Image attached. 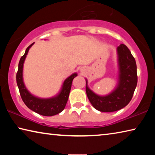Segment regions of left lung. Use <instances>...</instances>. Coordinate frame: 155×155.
<instances>
[{"instance_id":"8db88e82","label":"left lung","mask_w":155,"mask_h":155,"mask_svg":"<svg viewBox=\"0 0 155 155\" xmlns=\"http://www.w3.org/2000/svg\"><path fill=\"white\" fill-rule=\"evenodd\" d=\"M118 56L119 81L116 88L107 96H99L87 86L86 94L92 106L102 112H113L124 108L130 103L137 83V65L129 49L124 44L117 48Z\"/></svg>"}]
</instances>
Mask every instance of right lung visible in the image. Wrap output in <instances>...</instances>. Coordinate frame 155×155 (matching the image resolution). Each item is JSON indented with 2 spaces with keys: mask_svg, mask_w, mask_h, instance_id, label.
<instances>
[{
  "mask_svg": "<svg viewBox=\"0 0 155 155\" xmlns=\"http://www.w3.org/2000/svg\"><path fill=\"white\" fill-rule=\"evenodd\" d=\"M33 44H31L29 46L27 47L24 55L20 59L16 74L17 85L19 89L21 98L28 108L41 115L52 116L59 114L64 109L71 90L72 81L77 77V74L74 73L64 81L61 91L56 96L51 98H40L32 95L25 87L22 78V72L25 58L28 54V50Z\"/></svg>",
  "mask_w": 155,
  "mask_h": 155,
  "instance_id": "right-lung-1",
  "label": "right lung"
}]
</instances>
